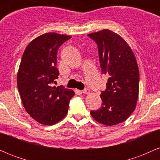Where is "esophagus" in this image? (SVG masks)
Instances as JSON below:
<instances>
[{
	"label": "esophagus",
	"instance_id": "34e87169",
	"mask_svg": "<svg viewBox=\"0 0 160 160\" xmlns=\"http://www.w3.org/2000/svg\"><path fill=\"white\" fill-rule=\"evenodd\" d=\"M89 92H90V90L88 88H86L85 89L82 90V93H83V94H89Z\"/></svg>",
	"mask_w": 160,
	"mask_h": 160
}]
</instances>
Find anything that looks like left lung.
Masks as SVG:
<instances>
[{"mask_svg": "<svg viewBox=\"0 0 160 160\" xmlns=\"http://www.w3.org/2000/svg\"><path fill=\"white\" fill-rule=\"evenodd\" d=\"M88 36L96 43L102 73L108 77L102 91V107L92 111L95 120L105 126L121 123L136 107L139 71L129 46L119 34L104 29Z\"/></svg>", "mask_w": 160, "mask_h": 160, "instance_id": "1", "label": "left lung"}]
</instances>
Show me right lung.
<instances>
[{
	"label": "right lung",
	"mask_w": 160,
	"mask_h": 160,
	"mask_svg": "<svg viewBox=\"0 0 160 160\" xmlns=\"http://www.w3.org/2000/svg\"><path fill=\"white\" fill-rule=\"evenodd\" d=\"M71 36L47 33L32 40L22 55L17 74L18 90L29 115L37 122L52 126L68 111L74 91L53 86L58 78V49Z\"/></svg>",
	"instance_id": "right-lung-1"
}]
</instances>
